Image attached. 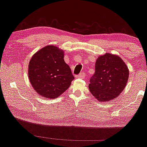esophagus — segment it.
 <instances>
[{
    "mask_svg": "<svg viewBox=\"0 0 147 147\" xmlns=\"http://www.w3.org/2000/svg\"><path fill=\"white\" fill-rule=\"evenodd\" d=\"M85 72H81V73H80L79 75L77 76V77L78 78H80V79H84V78H85Z\"/></svg>",
    "mask_w": 147,
    "mask_h": 147,
    "instance_id": "obj_1",
    "label": "esophagus"
}]
</instances>
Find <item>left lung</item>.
<instances>
[{
    "instance_id": "1",
    "label": "left lung",
    "mask_w": 147,
    "mask_h": 147,
    "mask_svg": "<svg viewBox=\"0 0 147 147\" xmlns=\"http://www.w3.org/2000/svg\"><path fill=\"white\" fill-rule=\"evenodd\" d=\"M95 69L89 84L92 95L104 102L118 97L126 87L129 76L128 67L122 58L106 53L97 58Z\"/></svg>"
}]
</instances>
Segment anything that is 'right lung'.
<instances>
[{
  "mask_svg": "<svg viewBox=\"0 0 147 147\" xmlns=\"http://www.w3.org/2000/svg\"><path fill=\"white\" fill-rule=\"evenodd\" d=\"M29 79L38 94L56 98L70 87L75 79L64 60V52L54 46H47L37 52L29 64Z\"/></svg>",
  "mask_w": 147,
  "mask_h": 147,
  "instance_id": "obj_1",
  "label": "right lung"
}]
</instances>
